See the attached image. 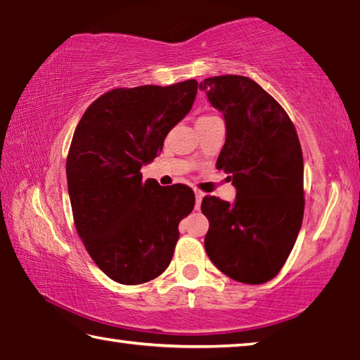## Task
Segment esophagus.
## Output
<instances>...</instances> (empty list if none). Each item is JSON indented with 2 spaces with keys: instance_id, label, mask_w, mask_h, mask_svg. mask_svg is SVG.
I'll list each match as a JSON object with an SVG mask.
<instances>
[{
  "instance_id": "1",
  "label": "esophagus",
  "mask_w": 360,
  "mask_h": 360,
  "mask_svg": "<svg viewBox=\"0 0 360 360\" xmlns=\"http://www.w3.org/2000/svg\"><path fill=\"white\" fill-rule=\"evenodd\" d=\"M203 197H205V193H203V192L195 191V198H197V205H195V208H197V210H200V205H202V200H203Z\"/></svg>"
}]
</instances>
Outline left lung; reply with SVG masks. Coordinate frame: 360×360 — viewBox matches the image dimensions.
Segmentation results:
<instances>
[{"label": "left lung", "mask_w": 360, "mask_h": 360, "mask_svg": "<svg viewBox=\"0 0 360 360\" xmlns=\"http://www.w3.org/2000/svg\"><path fill=\"white\" fill-rule=\"evenodd\" d=\"M200 90L224 115L227 136L216 167L236 188L233 203L203 198L206 254L235 281L266 283L288 260L303 221V155L295 127L249 77H208Z\"/></svg>", "instance_id": "8db88e82"}]
</instances>
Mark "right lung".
<instances>
[{
  "instance_id": "add662e5",
  "label": "right lung",
  "mask_w": 360,
  "mask_h": 360,
  "mask_svg": "<svg viewBox=\"0 0 360 360\" xmlns=\"http://www.w3.org/2000/svg\"><path fill=\"white\" fill-rule=\"evenodd\" d=\"M198 82L109 90L84 112L72 135L66 179L79 236L115 283L143 284L172 262L178 225L195 205L191 187L143 181L168 131L191 111Z\"/></svg>"
}]
</instances>
